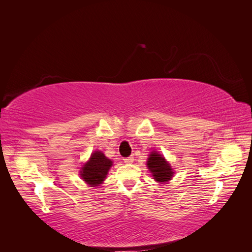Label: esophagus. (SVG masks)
<instances>
[{"label":"esophagus","instance_id":"1","mask_svg":"<svg viewBox=\"0 0 252 252\" xmlns=\"http://www.w3.org/2000/svg\"><path fill=\"white\" fill-rule=\"evenodd\" d=\"M133 157H128V158H124V163H126V164H131V163H133Z\"/></svg>","mask_w":252,"mask_h":252}]
</instances>
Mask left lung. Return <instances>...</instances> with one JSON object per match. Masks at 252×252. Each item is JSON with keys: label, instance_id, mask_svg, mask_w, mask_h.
<instances>
[{"label": "left lung", "instance_id": "1", "mask_svg": "<svg viewBox=\"0 0 252 252\" xmlns=\"http://www.w3.org/2000/svg\"><path fill=\"white\" fill-rule=\"evenodd\" d=\"M147 167L149 168L150 172H152V177L156 179V181L163 183L171 180L173 171L171 169L170 165L165 161V158L161 155H158L157 151H152L151 155L148 158Z\"/></svg>", "mask_w": 252, "mask_h": 252}]
</instances>
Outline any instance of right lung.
Listing matches in <instances>:
<instances>
[{
	"label": "right lung",
	"instance_id": "add662e5",
	"mask_svg": "<svg viewBox=\"0 0 252 252\" xmlns=\"http://www.w3.org/2000/svg\"><path fill=\"white\" fill-rule=\"evenodd\" d=\"M111 165L112 162L103 155L102 151H94L89 161L82 168L81 177L87 184L97 186L105 180Z\"/></svg>",
	"mask_w": 252,
	"mask_h": 252
}]
</instances>
